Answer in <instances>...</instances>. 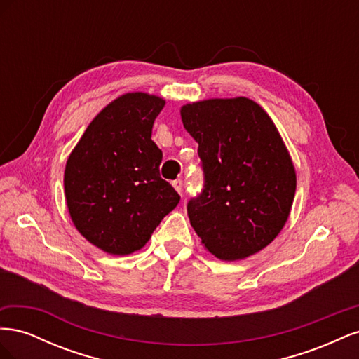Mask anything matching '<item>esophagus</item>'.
I'll use <instances>...</instances> for the list:
<instances>
[{"instance_id":"esophagus-1","label":"esophagus","mask_w":359,"mask_h":359,"mask_svg":"<svg viewBox=\"0 0 359 359\" xmlns=\"http://www.w3.org/2000/svg\"><path fill=\"white\" fill-rule=\"evenodd\" d=\"M172 186H173V189H175L180 194L182 193V181H181V180H175V181H173Z\"/></svg>"}]
</instances>
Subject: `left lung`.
Returning a JSON list of instances; mask_svg holds the SVG:
<instances>
[{
    "mask_svg": "<svg viewBox=\"0 0 359 359\" xmlns=\"http://www.w3.org/2000/svg\"><path fill=\"white\" fill-rule=\"evenodd\" d=\"M181 119L203 170L202 193L187 203L194 232L222 260L260 252L283 229L297 190L273 119L247 97L184 104Z\"/></svg>",
    "mask_w": 359,
    "mask_h": 359,
    "instance_id": "obj_1",
    "label": "left lung"
}]
</instances>
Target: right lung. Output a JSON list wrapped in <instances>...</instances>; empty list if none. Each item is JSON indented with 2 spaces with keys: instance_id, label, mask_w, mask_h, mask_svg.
<instances>
[{
  "instance_id": "1",
  "label": "right lung",
  "mask_w": 359,
  "mask_h": 359,
  "mask_svg": "<svg viewBox=\"0 0 359 359\" xmlns=\"http://www.w3.org/2000/svg\"><path fill=\"white\" fill-rule=\"evenodd\" d=\"M165 100L127 93L86 127L69 156L64 190L72 222L103 252L124 256L142 248L180 202L160 177L161 151L151 139Z\"/></svg>"
}]
</instances>
